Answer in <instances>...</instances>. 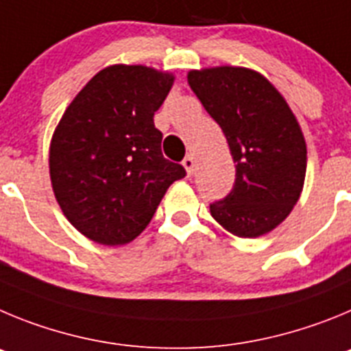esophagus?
Masks as SVG:
<instances>
[{"label": "esophagus", "instance_id": "esophagus-1", "mask_svg": "<svg viewBox=\"0 0 351 351\" xmlns=\"http://www.w3.org/2000/svg\"><path fill=\"white\" fill-rule=\"evenodd\" d=\"M183 168H185V171H187V175L189 176H192V173H194V159H192L191 156H187L185 157V159H183Z\"/></svg>", "mask_w": 351, "mask_h": 351}]
</instances>
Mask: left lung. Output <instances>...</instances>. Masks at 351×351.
Instances as JSON below:
<instances>
[{
  "mask_svg": "<svg viewBox=\"0 0 351 351\" xmlns=\"http://www.w3.org/2000/svg\"><path fill=\"white\" fill-rule=\"evenodd\" d=\"M187 80L222 128L236 162L234 187L210 204L211 217L238 238L267 234L289 217L304 185L308 152L298 119L254 69H191Z\"/></svg>",
  "mask_w": 351,
  "mask_h": 351,
  "instance_id": "8db88e82",
  "label": "left lung"
}]
</instances>
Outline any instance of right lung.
Returning a JSON list of instances; mask_svg holds the SVG:
<instances>
[{
    "mask_svg": "<svg viewBox=\"0 0 351 351\" xmlns=\"http://www.w3.org/2000/svg\"><path fill=\"white\" fill-rule=\"evenodd\" d=\"M175 77L141 64H113L69 103L49 152L53 195L69 223L106 246L143 232L173 182L185 176L164 159L154 113Z\"/></svg>",
    "mask_w": 351,
    "mask_h": 351,
    "instance_id": "right-lung-1",
    "label": "right lung"
}]
</instances>
